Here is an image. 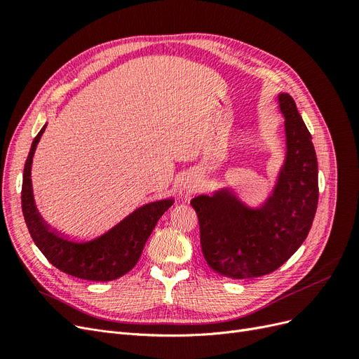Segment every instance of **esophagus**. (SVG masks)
Returning a JSON list of instances; mask_svg holds the SVG:
<instances>
[{"label": "esophagus", "instance_id": "obj_1", "mask_svg": "<svg viewBox=\"0 0 359 359\" xmlns=\"http://www.w3.org/2000/svg\"><path fill=\"white\" fill-rule=\"evenodd\" d=\"M199 184H201L199 178H196L194 175H187L181 182V189L184 193H193L194 190H198Z\"/></svg>", "mask_w": 359, "mask_h": 359}]
</instances>
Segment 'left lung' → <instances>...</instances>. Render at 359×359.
<instances>
[{"mask_svg":"<svg viewBox=\"0 0 359 359\" xmlns=\"http://www.w3.org/2000/svg\"><path fill=\"white\" fill-rule=\"evenodd\" d=\"M285 118V157L273 189L257 205L231 186L191 199L203 257L215 273L253 278L273 273L306 240L318 208V158L311 135L287 93L277 94Z\"/></svg>","mask_w":359,"mask_h":359,"instance_id":"obj_1","label":"left lung"}]
</instances>
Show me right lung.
Here are the masks:
<instances>
[{
  "label": "right lung",
  "instance_id": "add662e5",
  "mask_svg": "<svg viewBox=\"0 0 359 359\" xmlns=\"http://www.w3.org/2000/svg\"><path fill=\"white\" fill-rule=\"evenodd\" d=\"M46 126L41 127L32 140L24 168L22 212L32 241L53 266L69 276L93 281H111L123 277L137 264L158 219L175 199L168 198L140 205L109 231L88 241H73L57 233L40 217L31 182L32 157Z\"/></svg>",
  "mask_w": 359,
  "mask_h": 359
}]
</instances>
